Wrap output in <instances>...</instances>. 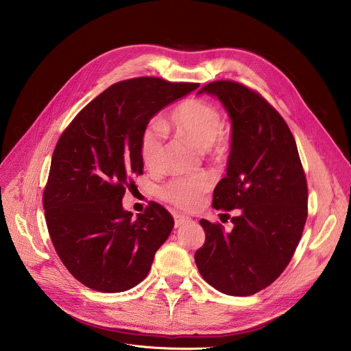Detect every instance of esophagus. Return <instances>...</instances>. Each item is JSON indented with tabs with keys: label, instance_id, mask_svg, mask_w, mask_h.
Wrapping results in <instances>:
<instances>
[{
	"label": "esophagus",
	"instance_id": "obj_1",
	"mask_svg": "<svg viewBox=\"0 0 351 351\" xmlns=\"http://www.w3.org/2000/svg\"><path fill=\"white\" fill-rule=\"evenodd\" d=\"M188 222H191V218L184 217V215H174V226L180 228Z\"/></svg>",
	"mask_w": 351,
	"mask_h": 351
}]
</instances>
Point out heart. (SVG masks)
Returning <instances> with one entry per match:
<instances>
[{"label": "heart", "instance_id": "b5f03b06", "mask_svg": "<svg viewBox=\"0 0 351 351\" xmlns=\"http://www.w3.org/2000/svg\"><path fill=\"white\" fill-rule=\"evenodd\" d=\"M166 125L202 149L222 150L223 147L222 115L217 106L205 99L190 98L180 102L171 111ZM163 152L165 128L158 123L152 125L141 139L143 165L149 170H158L163 163ZM210 186L212 177L209 174L178 177L163 186L161 197L181 209L191 210L199 206Z\"/></svg>", "mask_w": 351, "mask_h": 351}]
</instances>
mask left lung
Here are the masks:
<instances>
[{
    "instance_id": "1",
    "label": "left lung",
    "mask_w": 351,
    "mask_h": 351,
    "mask_svg": "<svg viewBox=\"0 0 351 351\" xmlns=\"http://www.w3.org/2000/svg\"><path fill=\"white\" fill-rule=\"evenodd\" d=\"M198 94L218 98L232 122L226 176L212 206L234 209L233 229L201 219L205 243L195 253L202 278L223 293L253 295L291 261L308 217V186L292 133L258 93L213 82Z\"/></svg>"
}]
</instances>
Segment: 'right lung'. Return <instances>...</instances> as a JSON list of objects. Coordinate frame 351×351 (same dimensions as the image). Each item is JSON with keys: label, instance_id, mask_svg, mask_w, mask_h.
Returning a JSON list of instances; mask_svg holds the SVG:
<instances>
[{"label": "right lung", "instance_id": "add662e5", "mask_svg": "<svg viewBox=\"0 0 351 351\" xmlns=\"http://www.w3.org/2000/svg\"><path fill=\"white\" fill-rule=\"evenodd\" d=\"M198 84L157 77L117 83L84 106L53 152L43 193L50 239L60 260L86 287L123 292L146 278L173 230L156 202L133 218L122 206L133 174H143L141 139L150 119Z\"/></svg>", "mask_w": 351, "mask_h": 351}]
</instances>
